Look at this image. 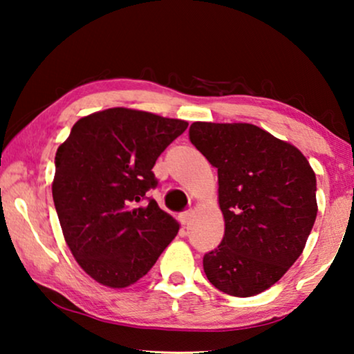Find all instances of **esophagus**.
I'll list each match as a JSON object with an SVG mask.
<instances>
[{
    "label": "esophagus",
    "mask_w": 354,
    "mask_h": 354,
    "mask_svg": "<svg viewBox=\"0 0 354 354\" xmlns=\"http://www.w3.org/2000/svg\"><path fill=\"white\" fill-rule=\"evenodd\" d=\"M192 217H193V211L187 209V211H183V212H180V214H178V221H180L183 225H187L188 222L192 221Z\"/></svg>",
    "instance_id": "34e87169"
}]
</instances>
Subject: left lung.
Returning <instances> with one entry per match:
<instances>
[{
  "mask_svg": "<svg viewBox=\"0 0 354 354\" xmlns=\"http://www.w3.org/2000/svg\"><path fill=\"white\" fill-rule=\"evenodd\" d=\"M190 140L217 169L225 221L203 258L217 290L254 297L303 253L317 216L316 174L298 148L253 124L193 122Z\"/></svg>",
  "mask_w": 354,
  "mask_h": 354,
  "instance_id": "1",
  "label": "left lung"
}]
</instances>
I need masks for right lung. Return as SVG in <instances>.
<instances>
[{
  "label": "right lung",
  "instance_id": "1",
  "mask_svg": "<svg viewBox=\"0 0 354 354\" xmlns=\"http://www.w3.org/2000/svg\"><path fill=\"white\" fill-rule=\"evenodd\" d=\"M185 120L113 108L82 118L55 158L53 200L72 254L96 282L124 288L153 268L178 224L148 192Z\"/></svg>",
  "mask_w": 354,
  "mask_h": 354
}]
</instances>
